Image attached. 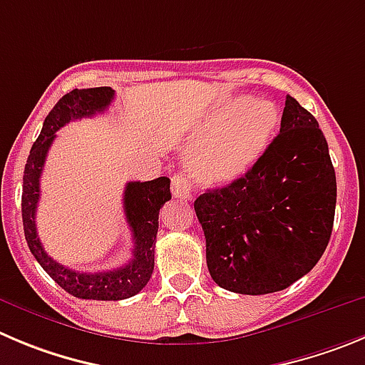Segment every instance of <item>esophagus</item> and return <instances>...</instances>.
<instances>
[{"instance_id":"1","label":"esophagus","mask_w":365,"mask_h":365,"mask_svg":"<svg viewBox=\"0 0 365 365\" xmlns=\"http://www.w3.org/2000/svg\"><path fill=\"white\" fill-rule=\"evenodd\" d=\"M173 196L178 200H189L190 198V182L187 180L185 175L176 173L173 176Z\"/></svg>"}]
</instances>
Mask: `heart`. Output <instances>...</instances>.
Wrapping results in <instances>:
<instances>
[{
	"instance_id": "obj_1",
	"label": "heart",
	"mask_w": 365,
	"mask_h": 365,
	"mask_svg": "<svg viewBox=\"0 0 365 365\" xmlns=\"http://www.w3.org/2000/svg\"><path fill=\"white\" fill-rule=\"evenodd\" d=\"M281 122L277 106L264 98H227L205 118L189 151L190 176L220 187L247 175L270 145Z\"/></svg>"
}]
</instances>
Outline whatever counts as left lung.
Wrapping results in <instances>:
<instances>
[{"mask_svg": "<svg viewBox=\"0 0 365 365\" xmlns=\"http://www.w3.org/2000/svg\"><path fill=\"white\" fill-rule=\"evenodd\" d=\"M335 203L328 142L315 117L286 95L279 135L259 162L194 202L210 277L234 294L284 290L324 254Z\"/></svg>", "mask_w": 365, "mask_h": 365, "instance_id": "left-lung-1", "label": "left lung"}]
</instances>
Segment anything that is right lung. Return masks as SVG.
I'll use <instances>...</instances> for the list:
<instances>
[{"mask_svg":"<svg viewBox=\"0 0 365 365\" xmlns=\"http://www.w3.org/2000/svg\"><path fill=\"white\" fill-rule=\"evenodd\" d=\"M115 98V90L110 86L88 88V90H73L64 95L44 118L41 135L30 149L29 160L23 176L21 214L23 229H25L26 243L30 252L43 267V270L57 282V284L79 299H93V301H122L136 295L148 284L155 268V243L158 232V212L163 203L171 200V180L167 176L151 180V182H129L124 190V212L129 229L133 234L131 259L124 267L113 268L97 274H83L70 270L52 259L39 237L36 229V210L39 202V178L43 173L44 160L48 149L56 138V131L66 125L70 120L83 117H91L102 113L110 108Z\"/></svg>","mask_w":365,"mask_h":365,"instance_id":"1","label":"right lung"}]
</instances>
